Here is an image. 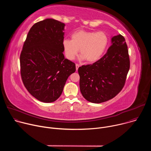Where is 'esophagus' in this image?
Segmentation results:
<instances>
[{"mask_svg": "<svg viewBox=\"0 0 151 151\" xmlns=\"http://www.w3.org/2000/svg\"><path fill=\"white\" fill-rule=\"evenodd\" d=\"M79 66H80V65L79 64H76V70H78V68H79Z\"/></svg>", "mask_w": 151, "mask_h": 151, "instance_id": "obj_1", "label": "esophagus"}]
</instances>
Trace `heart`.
Segmentation results:
<instances>
[{
  "instance_id": "1",
  "label": "heart",
  "mask_w": 151,
  "mask_h": 151,
  "mask_svg": "<svg viewBox=\"0 0 151 151\" xmlns=\"http://www.w3.org/2000/svg\"><path fill=\"white\" fill-rule=\"evenodd\" d=\"M72 40L64 39L63 48L66 58H75L79 50L80 60L91 63L98 60L108 44V37L101 31L94 32L79 30L72 35Z\"/></svg>"
}]
</instances>
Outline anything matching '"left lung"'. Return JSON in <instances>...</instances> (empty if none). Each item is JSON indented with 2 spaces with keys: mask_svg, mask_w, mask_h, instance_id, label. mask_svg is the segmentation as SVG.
Wrapping results in <instances>:
<instances>
[{
  "mask_svg": "<svg viewBox=\"0 0 151 151\" xmlns=\"http://www.w3.org/2000/svg\"><path fill=\"white\" fill-rule=\"evenodd\" d=\"M111 41V46L103 57L78 69L81 94L90 102L109 100L125 85L130 65L126 42L121 35L112 37Z\"/></svg>",
  "mask_w": 151,
  "mask_h": 151,
  "instance_id": "left-lung-1",
  "label": "left lung"
}]
</instances>
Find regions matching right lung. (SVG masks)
<instances>
[{"label": "right lung", "mask_w": 151, "mask_h": 151, "mask_svg": "<svg viewBox=\"0 0 151 151\" xmlns=\"http://www.w3.org/2000/svg\"><path fill=\"white\" fill-rule=\"evenodd\" d=\"M65 24L48 18L30 29L20 54L21 79L38 100L51 103L61 96L75 64L64 58L63 40Z\"/></svg>", "instance_id": "add662e5"}]
</instances>
